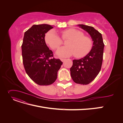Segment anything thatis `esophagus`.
Returning a JSON list of instances; mask_svg holds the SVG:
<instances>
[{
	"label": "esophagus",
	"instance_id": "esophagus-1",
	"mask_svg": "<svg viewBox=\"0 0 123 123\" xmlns=\"http://www.w3.org/2000/svg\"><path fill=\"white\" fill-rule=\"evenodd\" d=\"M65 60H66V59H64V58H61V61L62 62H65Z\"/></svg>",
	"mask_w": 123,
	"mask_h": 123
}]
</instances>
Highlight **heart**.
I'll list each match as a JSON object with an SVG mask.
<instances>
[{
	"label": "heart",
	"instance_id": "b5f03b06",
	"mask_svg": "<svg viewBox=\"0 0 123 123\" xmlns=\"http://www.w3.org/2000/svg\"><path fill=\"white\" fill-rule=\"evenodd\" d=\"M84 33L77 29L70 28L62 32L63 39H69L67 42V47L58 49L56 54L59 57H65L75 54L76 57H83L90 51L92 42L89 37L84 36ZM46 43L53 50L57 49L62 44V41L54 30L48 32L44 36Z\"/></svg>",
	"mask_w": 123,
	"mask_h": 123
}]
</instances>
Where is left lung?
<instances>
[{"mask_svg": "<svg viewBox=\"0 0 123 123\" xmlns=\"http://www.w3.org/2000/svg\"><path fill=\"white\" fill-rule=\"evenodd\" d=\"M77 25L89 33L93 43L91 50L85 57L73 61L71 76L76 84L87 85L94 80L101 69L104 44L102 34L93 27L85 25Z\"/></svg>", "mask_w": 123, "mask_h": 123, "instance_id": "left-lung-1", "label": "left lung"}]
</instances>
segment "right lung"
Returning <instances> with one entry per match:
<instances>
[{"instance_id": "right-lung-1", "label": "right lung", "mask_w": 123, "mask_h": 123, "mask_svg": "<svg viewBox=\"0 0 123 123\" xmlns=\"http://www.w3.org/2000/svg\"><path fill=\"white\" fill-rule=\"evenodd\" d=\"M53 28L48 24L33 25L25 32L21 46L23 64L26 73L41 86L53 84L62 62L53 57L44 40L45 34Z\"/></svg>"}]
</instances>
